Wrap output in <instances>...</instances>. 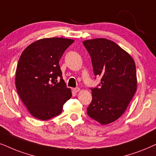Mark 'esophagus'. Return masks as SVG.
<instances>
[{
  "mask_svg": "<svg viewBox=\"0 0 156 156\" xmlns=\"http://www.w3.org/2000/svg\"><path fill=\"white\" fill-rule=\"evenodd\" d=\"M73 90L75 93H77V92H78V91L80 90V88H78V87H76V88H73Z\"/></svg>",
  "mask_w": 156,
  "mask_h": 156,
  "instance_id": "esophagus-1",
  "label": "esophagus"
}]
</instances>
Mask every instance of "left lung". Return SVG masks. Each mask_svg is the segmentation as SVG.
Listing matches in <instances>:
<instances>
[{
	"label": "left lung",
	"mask_w": 156,
	"mask_h": 156,
	"mask_svg": "<svg viewBox=\"0 0 156 156\" xmlns=\"http://www.w3.org/2000/svg\"><path fill=\"white\" fill-rule=\"evenodd\" d=\"M91 58L98 87L91 88L92 101L87 114L102 125L123 115L136 91V64L132 57L113 41L105 38L83 42Z\"/></svg>",
	"instance_id": "obj_1"
}]
</instances>
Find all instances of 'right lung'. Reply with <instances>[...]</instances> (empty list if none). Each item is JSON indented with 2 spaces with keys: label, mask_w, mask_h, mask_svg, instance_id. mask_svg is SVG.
<instances>
[{
  "label": "right lung",
  "mask_w": 156,
  "mask_h": 156,
  "mask_svg": "<svg viewBox=\"0 0 156 156\" xmlns=\"http://www.w3.org/2000/svg\"><path fill=\"white\" fill-rule=\"evenodd\" d=\"M73 42L63 38L41 39L29 45L20 55L16 86L33 117L46 120L58 115L64 103L71 98V90L63 79L59 61Z\"/></svg>",
  "instance_id": "add662e5"
}]
</instances>
